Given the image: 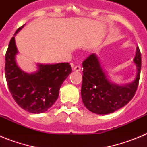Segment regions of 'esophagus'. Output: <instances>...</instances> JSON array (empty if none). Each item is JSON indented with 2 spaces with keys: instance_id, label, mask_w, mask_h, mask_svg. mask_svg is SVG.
Here are the masks:
<instances>
[{
  "instance_id": "esophagus-1",
  "label": "esophagus",
  "mask_w": 147,
  "mask_h": 147,
  "mask_svg": "<svg viewBox=\"0 0 147 147\" xmlns=\"http://www.w3.org/2000/svg\"><path fill=\"white\" fill-rule=\"evenodd\" d=\"M81 67H80V65H77V66H75L74 67V71H81Z\"/></svg>"
}]
</instances>
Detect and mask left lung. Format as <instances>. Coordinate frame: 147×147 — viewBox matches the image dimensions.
<instances>
[{
  "instance_id": "8db88e82",
  "label": "left lung",
  "mask_w": 147,
  "mask_h": 147,
  "mask_svg": "<svg viewBox=\"0 0 147 147\" xmlns=\"http://www.w3.org/2000/svg\"><path fill=\"white\" fill-rule=\"evenodd\" d=\"M133 62L137 70L135 80L121 85L109 80L98 56L90 54L82 62L81 96L85 107L93 113L106 115L125 106L134 96L139 82L141 57L138 47L136 48Z\"/></svg>"
}]
</instances>
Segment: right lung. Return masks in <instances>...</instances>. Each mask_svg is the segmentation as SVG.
<instances>
[{
	"label": "right lung",
	"instance_id": "1",
	"mask_svg": "<svg viewBox=\"0 0 147 147\" xmlns=\"http://www.w3.org/2000/svg\"><path fill=\"white\" fill-rule=\"evenodd\" d=\"M25 24L18 28L15 36ZM15 36L6 51L5 74L9 91L16 103L31 113L47 111L59 96L61 85L72 71L67 62L56 64L37 63V70L28 74L18 67L16 55L18 50Z\"/></svg>",
	"mask_w": 147,
	"mask_h": 147
}]
</instances>
